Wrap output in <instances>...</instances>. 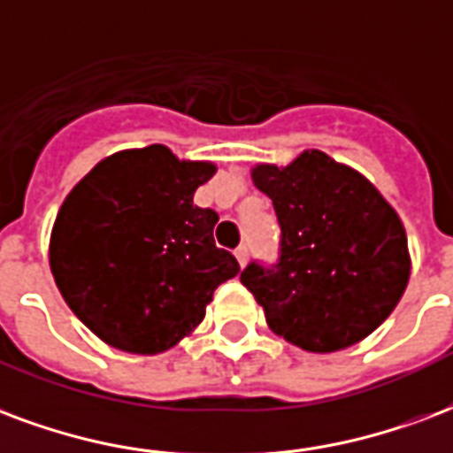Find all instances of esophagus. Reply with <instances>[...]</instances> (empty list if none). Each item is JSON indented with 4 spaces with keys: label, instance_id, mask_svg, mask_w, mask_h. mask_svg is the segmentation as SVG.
<instances>
[{
    "label": "esophagus",
    "instance_id": "esophagus-1",
    "mask_svg": "<svg viewBox=\"0 0 453 453\" xmlns=\"http://www.w3.org/2000/svg\"><path fill=\"white\" fill-rule=\"evenodd\" d=\"M235 257H237V264L244 269V266H247V259H250V250L242 244V247H237L235 250Z\"/></svg>",
    "mask_w": 453,
    "mask_h": 453
}]
</instances>
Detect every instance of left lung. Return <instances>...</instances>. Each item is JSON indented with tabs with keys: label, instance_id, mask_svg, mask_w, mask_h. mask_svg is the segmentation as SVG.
Masks as SVG:
<instances>
[{
	"label": "left lung",
	"instance_id": "obj_1",
	"mask_svg": "<svg viewBox=\"0 0 453 453\" xmlns=\"http://www.w3.org/2000/svg\"><path fill=\"white\" fill-rule=\"evenodd\" d=\"M257 189L273 201L278 261H252L242 286L273 334L310 353L353 346L401 300L411 257L401 218L370 180L321 150L286 167L257 165Z\"/></svg>",
	"mask_w": 453,
	"mask_h": 453
}]
</instances>
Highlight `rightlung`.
I'll return each instance as SVG.
<instances>
[{
	"mask_svg": "<svg viewBox=\"0 0 453 453\" xmlns=\"http://www.w3.org/2000/svg\"><path fill=\"white\" fill-rule=\"evenodd\" d=\"M216 173L153 143L119 150L73 187L50 237V269L69 310L107 346L156 355L201 324L240 273L218 250V213L194 206Z\"/></svg>",
	"mask_w": 453,
	"mask_h": 453,
	"instance_id": "add662e5",
	"label": "right lung"
}]
</instances>
